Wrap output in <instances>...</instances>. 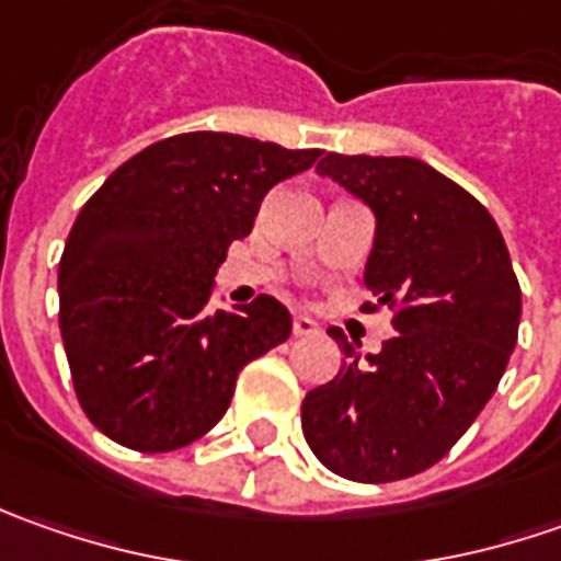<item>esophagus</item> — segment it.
<instances>
[{
    "mask_svg": "<svg viewBox=\"0 0 561 561\" xmlns=\"http://www.w3.org/2000/svg\"><path fill=\"white\" fill-rule=\"evenodd\" d=\"M318 334V324H314L309 314H296L293 318V336H309Z\"/></svg>",
    "mask_w": 561,
    "mask_h": 561,
    "instance_id": "34e87169",
    "label": "esophagus"
}]
</instances>
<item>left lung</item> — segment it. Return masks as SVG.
Returning <instances> with one entry per match:
<instances>
[{
    "label": "left lung",
    "mask_w": 561,
    "mask_h": 561,
    "mask_svg": "<svg viewBox=\"0 0 561 561\" xmlns=\"http://www.w3.org/2000/svg\"><path fill=\"white\" fill-rule=\"evenodd\" d=\"M314 171L371 208L365 287L393 309L397 334L362 356V343L328 331L346 362L306 393L302 434L346 481L412 478L440 462L493 397L518 340V277L490 211L431 164L328 152Z\"/></svg>",
    "instance_id": "left-lung-1"
}]
</instances>
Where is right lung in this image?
<instances>
[{
  "mask_svg": "<svg viewBox=\"0 0 561 561\" xmlns=\"http://www.w3.org/2000/svg\"><path fill=\"white\" fill-rule=\"evenodd\" d=\"M321 149L237 134H178L124 162L80 208L58 262V328L87 419L137 453L199 440L237 375L293 331L259 296L208 312L227 247L249 237L271 186Z\"/></svg>",
  "mask_w": 561,
  "mask_h": 561,
  "instance_id": "1",
  "label": "right lung"
}]
</instances>
